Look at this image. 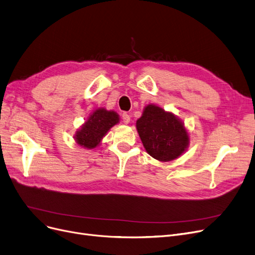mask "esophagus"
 Here are the masks:
<instances>
[{"label":"esophagus","instance_id":"34e87169","mask_svg":"<svg viewBox=\"0 0 255 255\" xmlns=\"http://www.w3.org/2000/svg\"><path fill=\"white\" fill-rule=\"evenodd\" d=\"M122 120H123L125 124H128L130 122V116L127 113H124L123 115H122Z\"/></svg>","mask_w":255,"mask_h":255}]
</instances>
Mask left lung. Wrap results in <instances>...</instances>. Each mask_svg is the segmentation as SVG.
<instances>
[{
    "mask_svg": "<svg viewBox=\"0 0 255 255\" xmlns=\"http://www.w3.org/2000/svg\"><path fill=\"white\" fill-rule=\"evenodd\" d=\"M136 129L148 154L159 161L178 158L189 147V133L182 122L154 104L143 109Z\"/></svg>",
    "mask_w": 255,
    "mask_h": 255,
    "instance_id": "obj_1",
    "label": "left lung"
}]
</instances>
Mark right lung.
I'll return each instance as SVG.
<instances>
[{
	"mask_svg": "<svg viewBox=\"0 0 255 255\" xmlns=\"http://www.w3.org/2000/svg\"><path fill=\"white\" fill-rule=\"evenodd\" d=\"M119 122L120 118L116 112L98 108L88 117L81 129L76 132V142L83 148L94 149L101 142L108 130Z\"/></svg>",
	"mask_w": 255,
	"mask_h": 255,
	"instance_id": "obj_1",
	"label": "right lung"
}]
</instances>
